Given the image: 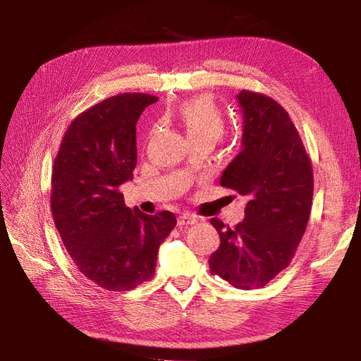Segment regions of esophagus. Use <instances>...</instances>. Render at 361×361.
Masks as SVG:
<instances>
[{
    "label": "esophagus",
    "instance_id": "1",
    "mask_svg": "<svg viewBox=\"0 0 361 361\" xmlns=\"http://www.w3.org/2000/svg\"><path fill=\"white\" fill-rule=\"evenodd\" d=\"M197 222H198V218H195V216H192L189 213H183L181 216H178V221H177V224L180 226H183V225H193V224H197Z\"/></svg>",
    "mask_w": 361,
    "mask_h": 361
}]
</instances>
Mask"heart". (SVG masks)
Here are the masks:
<instances>
[{"instance_id": "heart-1", "label": "heart", "mask_w": 361, "mask_h": 361, "mask_svg": "<svg viewBox=\"0 0 361 361\" xmlns=\"http://www.w3.org/2000/svg\"><path fill=\"white\" fill-rule=\"evenodd\" d=\"M181 126L192 143L209 142L214 145L225 133L224 113L210 97H195L178 110Z\"/></svg>"}]
</instances>
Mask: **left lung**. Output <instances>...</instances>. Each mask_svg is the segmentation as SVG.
Returning a JSON list of instances; mask_svg holds the SVG:
<instances>
[{
    "instance_id": "8db88e82",
    "label": "left lung",
    "mask_w": 361,
    "mask_h": 361,
    "mask_svg": "<svg viewBox=\"0 0 361 361\" xmlns=\"http://www.w3.org/2000/svg\"><path fill=\"white\" fill-rule=\"evenodd\" d=\"M242 149L221 186L246 197L245 219L233 228L213 218L221 245L210 272L238 289H260L290 264L313 201L312 160L289 113L271 97L242 90Z\"/></svg>"
}]
</instances>
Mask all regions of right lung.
Instances as JSON below:
<instances>
[{
    "mask_svg": "<svg viewBox=\"0 0 361 361\" xmlns=\"http://www.w3.org/2000/svg\"><path fill=\"white\" fill-rule=\"evenodd\" d=\"M157 99L119 94L80 113L54 160L51 210L61 242L78 271L111 292L151 280L159 246L177 225L171 212L128 209L119 190L137 163V119Z\"/></svg>",
    "mask_w": 361,
    "mask_h": 361,
    "instance_id": "1",
    "label": "right lung"
}]
</instances>
